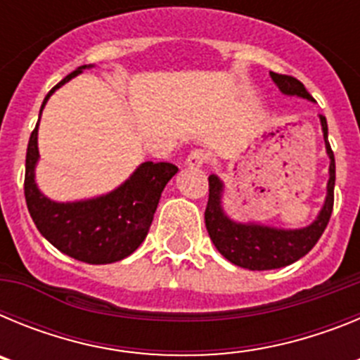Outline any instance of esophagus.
Segmentation results:
<instances>
[{
    "mask_svg": "<svg viewBox=\"0 0 360 360\" xmlns=\"http://www.w3.org/2000/svg\"><path fill=\"white\" fill-rule=\"evenodd\" d=\"M209 160H211V155L205 149H195L187 157V165L189 167H202V165L209 164Z\"/></svg>",
    "mask_w": 360,
    "mask_h": 360,
    "instance_id": "esophagus-1",
    "label": "esophagus"
}]
</instances>
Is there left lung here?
Masks as SVG:
<instances>
[{"instance_id": "left-lung-1", "label": "left lung", "mask_w": 360, "mask_h": 360, "mask_svg": "<svg viewBox=\"0 0 360 360\" xmlns=\"http://www.w3.org/2000/svg\"><path fill=\"white\" fill-rule=\"evenodd\" d=\"M272 81L278 84L279 90L285 95H297V97L314 101L308 94L307 88L301 81L292 75L270 72ZM321 126H323L324 144L326 153L330 157V180H328V195L321 209L319 216L311 225L295 231H283V229L263 227L254 224H236L229 219L221 211L219 200L224 184L219 178L211 174L209 176V202L205 207V227L209 236L219 254L229 259L231 263L249 270H272L281 266L292 265L294 262L307 256L314 245L323 236L324 229L328 225L330 216L333 211V187H335V158L328 142V124L323 115Z\"/></svg>"}]
</instances>
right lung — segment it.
<instances>
[{"label": "right lung", "instance_id": "1", "mask_svg": "<svg viewBox=\"0 0 360 360\" xmlns=\"http://www.w3.org/2000/svg\"><path fill=\"white\" fill-rule=\"evenodd\" d=\"M84 66L66 75L53 86L50 95L81 73ZM39 111V117H41ZM37 126L32 131L25 164V200L37 231L57 250L90 265H106L128 257L146 240L165 184L176 174L178 167L169 162H144L129 180L110 195L73 203H57L39 193L34 180V167L39 158Z\"/></svg>", "mask_w": 360, "mask_h": 360}]
</instances>
